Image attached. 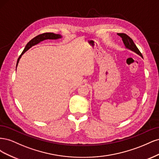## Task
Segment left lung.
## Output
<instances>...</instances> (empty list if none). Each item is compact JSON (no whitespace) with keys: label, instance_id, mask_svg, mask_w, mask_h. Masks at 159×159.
Wrapping results in <instances>:
<instances>
[{"label":"left lung","instance_id":"8db88e82","mask_svg":"<svg viewBox=\"0 0 159 159\" xmlns=\"http://www.w3.org/2000/svg\"><path fill=\"white\" fill-rule=\"evenodd\" d=\"M118 36H119L122 38V40L124 43V45L125 46L126 48L131 50L134 52H135L137 54L139 55L141 57H143L142 54L140 52V51L139 50V49L137 48V47L136 46V45L134 44V42L133 41V40L130 38L129 36H127L126 34L124 33H118L117 34Z\"/></svg>","mask_w":159,"mask_h":159}]
</instances>
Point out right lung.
I'll use <instances>...</instances> for the list:
<instances>
[{"label": "right lung", "mask_w": 159, "mask_h": 159, "mask_svg": "<svg viewBox=\"0 0 159 159\" xmlns=\"http://www.w3.org/2000/svg\"><path fill=\"white\" fill-rule=\"evenodd\" d=\"M61 37L62 36L60 34H54V33H52V32H46V33L38 35L37 36L32 38V39L26 44V46L25 48V49H24L23 52H22L21 55L19 56V57L18 58L16 68H17V66L18 64L19 60H20V59L21 58V57L24 54V53L26 52L27 50H29L31 47L38 44V43H40V42L44 40H48V39H49V40H57V39H59V38H61Z\"/></svg>", "instance_id": "add662e5"}]
</instances>
